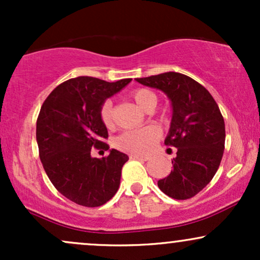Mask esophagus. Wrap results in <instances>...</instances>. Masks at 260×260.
<instances>
[{
  "label": "esophagus",
  "mask_w": 260,
  "mask_h": 260,
  "mask_svg": "<svg viewBox=\"0 0 260 260\" xmlns=\"http://www.w3.org/2000/svg\"><path fill=\"white\" fill-rule=\"evenodd\" d=\"M129 157L131 159H137V160H149L150 159V157L148 156V155H139V154H131L129 155Z\"/></svg>",
  "instance_id": "obj_1"
}]
</instances>
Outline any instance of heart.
<instances>
[{
    "instance_id": "obj_1",
    "label": "heart",
    "mask_w": 260,
    "mask_h": 260,
    "mask_svg": "<svg viewBox=\"0 0 260 260\" xmlns=\"http://www.w3.org/2000/svg\"><path fill=\"white\" fill-rule=\"evenodd\" d=\"M134 103L145 112L153 111L157 104V95L147 88L137 89L132 92ZM100 117L107 128L113 124V107L112 101L106 100L101 106ZM160 138V131L156 127H145L142 129L128 131L122 133L116 139V147L121 150L133 154H144L155 147Z\"/></svg>"
}]
</instances>
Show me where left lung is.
I'll use <instances>...</instances> for the list:
<instances>
[{
	"mask_svg": "<svg viewBox=\"0 0 260 260\" xmlns=\"http://www.w3.org/2000/svg\"><path fill=\"white\" fill-rule=\"evenodd\" d=\"M171 101L172 118L165 144L177 149L168 177L157 186L174 199L199 193L215 176L225 149V122L219 106L204 86L177 72L137 78Z\"/></svg>",
	"mask_w": 260,
	"mask_h": 260,
	"instance_id": "1",
	"label": "left lung"
}]
</instances>
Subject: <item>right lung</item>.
Listing matches in <instances>:
<instances>
[{
  "label": "right lung",
  "instance_id": "add662e5",
  "mask_svg": "<svg viewBox=\"0 0 260 260\" xmlns=\"http://www.w3.org/2000/svg\"><path fill=\"white\" fill-rule=\"evenodd\" d=\"M131 78L109 83L92 77L68 79L56 86L41 106L37 142L41 164L56 189L77 204L95 208L118 190L124 153L110 149L100 117L106 99L131 83ZM105 148V158H92L91 149Z\"/></svg>",
  "mask_w": 260,
  "mask_h": 260
}]
</instances>
